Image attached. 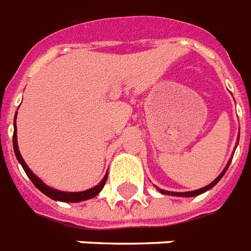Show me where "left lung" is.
I'll return each mask as SVG.
<instances>
[{"label":"left lung","mask_w":251,"mask_h":251,"mask_svg":"<svg viewBox=\"0 0 251 251\" xmlns=\"http://www.w3.org/2000/svg\"><path fill=\"white\" fill-rule=\"evenodd\" d=\"M238 139H240V134H238V138H237V143H238ZM236 147H237V144H236ZM233 157V156H232ZM232 157L231 160L228 161L227 165H226L225 170L221 173V174L218 175V178H215V180H213V182L210 183V184H207L206 187H202V188L200 189H196V191H189V192H172V191H165V189H161L157 187V191L160 193H162V195H168V196H176V197H195V196H199V195H201V193L206 192V191H209V189H211L214 187V185L217 184L219 180H221L222 178H223V175L226 174V172H227L228 166H229V164H231L232 161Z\"/></svg>","instance_id":"obj_1"}]
</instances>
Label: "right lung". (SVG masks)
Wrapping results in <instances>:
<instances>
[{
	"instance_id": "add662e5",
	"label": "right lung",
	"mask_w": 251,
	"mask_h": 251,
	"mask_svg": "<svg viewBox=\"0 0 251 251\" xmlns=\"http://www.w3.org/2000/svg\"><path fill=\"white\" fill-rule=\"evenodd\" d=\"M15 120H16V113H15ZM13 146H14V152H15V156L19 161V164L23 166L24 172L25 174L28 175V178L32 180L36 187L40 189L41 192L46 195L48 197H50L51 200H55V201H62V202H81V201H85V200H90L93 197H95L97 195L100 193V191L104 187L105 182H107L108 178V173H105L104 178L101 179L100 183L97 184L95 187L90 189H86V191H82V192H64V191H59V189L51 188V187H49L48 184H45L40 178H38L37 175L34 174L29 168H28V165L25 164V161L23 160L22 157V154H20L19 147H18V136H16V121H14V135H13Z\"/></svg>"
}]
</instances>
